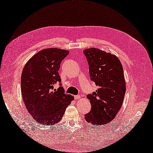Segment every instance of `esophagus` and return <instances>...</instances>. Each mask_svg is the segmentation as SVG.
<instances>
[{
	"mask_svg": "<svg viewBox=\"0 0 153 153\" xmlns=\"http://www.w3.org/2000/svg\"><path fill=\"white\" fill-rule=\"evenodd\" d=\"M74 97V99L75 100H77V99H79L80 98V96L79 95H75Z\"/></svg>",
	"mask_w": 153,
	"mask_h": 153,
	"instance_id": "34e87169",
	"label": "esophagus"
}]
</instances>
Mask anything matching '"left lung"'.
Masks as SVG:
<instances>
[{
	"instance_id": "8db88e82",
	"label": "left lung",
	"mask_w": 153,
	"mask_h": 153,
	"mask_svg": "<svg viewBox=\"0 0 153 153\" xmlns=\"http://www.w3.org/2000/svg\"><path fill=\"white\" fill-rule=\"evenodd\" d=\"M89 76L98 88L88 94L91 110L84 118L95 127L112 121L120 111L126 91L123 69L118 58L98 48L84 50Z\"/></svg>"
}]
</instances>
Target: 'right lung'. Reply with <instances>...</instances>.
<instances>
[{
	"label": "right lung",
	"instance_id": "obj_1",
	"mask_svg": "<svg viewBox=\"0 0 153 153\" xmlns=\"http://www.w3.org/2000/svg\"><path fill=\"white\" fill-rule=\"evenodd\" d=\"M69 51L45 48L29 59L21 74V88L25 105L38 123L53 125L60 121L73 96L65 94L58 71ZM59 82L60 87L53 89Z\"/></svg>",
	"mask_w": 153,
	"mask_h": 153
}]
</instances>
